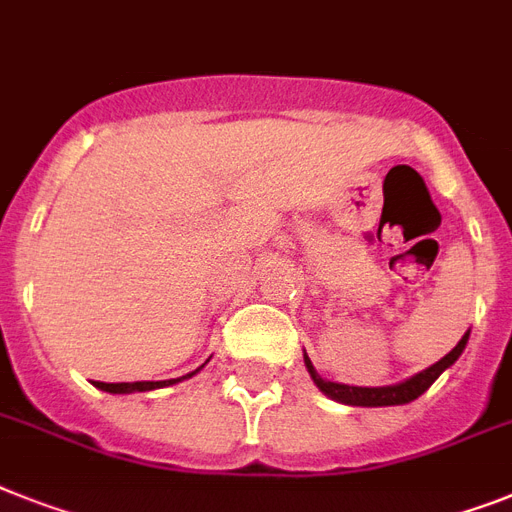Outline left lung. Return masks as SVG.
<instances>
[{
  "label": "left lung",
  "mask_w": 512,
  "mask_h": 512,
  "mask_svg": "<svg viewBox=\"0 0 512 512\" xmlns=\"http://www.w3.org/2000/svg\"><path fill=\"white\" fill-rule=\"evenodd\" d=\"M466 342H468V332L463 335V340H460L458 345H455L445 358H442V361H437L426 371L411 377L408 382L392 384V387H348V384L327 382V379H322L319 374H316L314 366H311V358L308 356L303 358H306V369L311 371V379L316 382V387H319L322 392H327L329 398L340 400V403L345 405H403L416 400L418 395H424V392L434 384V379H437L447 366H453V363L458 361V356L463 353V348H466Z\"/></svg>",
  "instance_id": "left-lung-1"
}]
</instances>
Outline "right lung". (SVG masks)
<instances>
[{
  "label": "right lung",
  "mask_w": 512,
  "mask_h": 512,
  "mask_svg": "<svg viewBox=\"0 0 512 512\" xmlns=\"http://www.w3.org/2000/svg\"><path fill=\"white\" fill-rule=\"evenodd\" d=\"M190 377V374H188ZM185 379V377H180ZM177 379H170V382H117V384H109V382H96V387L104 392H146V390H156V387H167V384H175Z\"/></svg>",
  "instance_id": "right-lung-1"
}]
</instances>
